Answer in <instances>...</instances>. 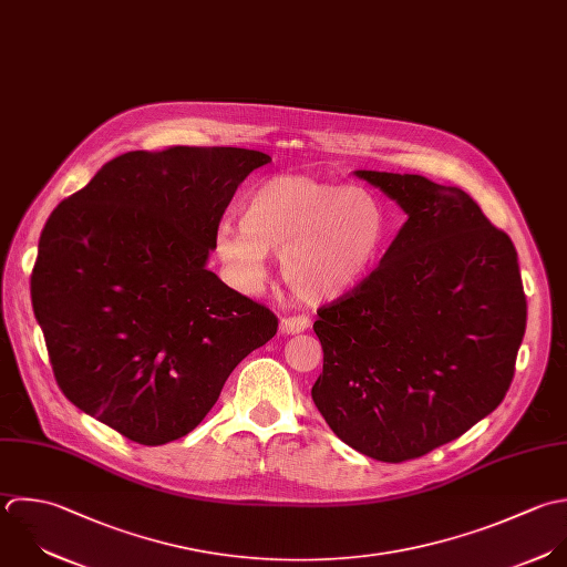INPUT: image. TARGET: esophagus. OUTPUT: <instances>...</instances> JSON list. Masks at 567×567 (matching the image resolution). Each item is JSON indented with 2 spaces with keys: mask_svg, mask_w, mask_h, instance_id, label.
Here are the masks:
<instances>
[{
  "mask_svg": "<svg viewBox=\"0 0 567 567\" xmlns=\"http://www.w3.org/2000/svg\"><path fill=\"white\" fill-rule=\"evenodd\" d=\"M309 329V318L307 316H285L280 320V331L285 336H293V333H302Z\"/></svg>",
  "mask_w": 567,
  "mask_h": 567,
  "instance_id": "esophagus-1",
  "label": "esophagus"
}]
</instances>
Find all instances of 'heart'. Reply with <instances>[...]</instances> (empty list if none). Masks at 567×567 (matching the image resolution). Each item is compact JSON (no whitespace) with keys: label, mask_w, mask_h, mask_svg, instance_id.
<instances>
[{"label":"heart","mask_w":567,"mask_h":567,"mask_svg":"<svg viewBox=\"0 0 567 567\" xmlns=\"http://www.w3.org/2000/svg\"><path fill=\"white\" fill-rule=\"evenodd\" d=\"M384 240L386 216L369 189L282 174L251 192L243 223L220 220L214 254L238 289L256 291L267 280V251H276L300 300L329 302L371 274Z\"/></svg>","instance_id":"heart-1"}]
</instances>
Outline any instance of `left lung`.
<instances>
[{
    "label": "left lung",
    "mask_w": 567,
    "mask_h": 567,
    "mask_svg": "<svg viewBox=\"0 0 567 567\" xmlns=\"http://www.w3.org/2000/svg\"><path fill=\"white\" fill-rule=\"evenodd\" d=\"M404 212L380 265L318 309L311 398L358 453L400 464L473 429L506 398L526 333L511 236L460 187L358 169Z\"/></svg>",
    "instance_id": "left-lung-1"
}]
</instances>
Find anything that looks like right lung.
<instances>
[{
  "instance_id": "add662e5",
  "label": "right lung",
  "mask_w": 567,
  "mask_h": 567,
  "mask_svg": "<svg viewBox=\"0 0 567 567\" xmlns=\"http://www.w3.org/2000/svg\"><path fill=\"white\" fill-rule=\"evenodd\" d=\"M269 161L245 147L125 152L54 207L30 298L76 409L136 444L174 442L276 336L265 305L205 267L238 185Z\"/></svg>"
}]
</instances>
